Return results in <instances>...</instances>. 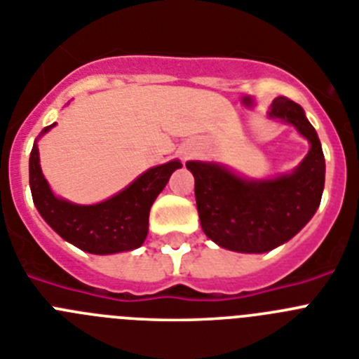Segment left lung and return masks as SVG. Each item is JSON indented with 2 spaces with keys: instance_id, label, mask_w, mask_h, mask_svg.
Instances as JSON below:
<instances>
[{
  "instance_id": "obj_1",
  "label": "left lung",
  "mask_w": 359,
  "mask_h": 359,
  "mask_svg": "<svg viewBox=\"0 0 359 359\" xmlns=\"http://www.w3.org/2000/svg\"><path fill=\"white\" fill-rule=\"evenodd\" d=\"M271 118L291 123L309 142V152L293 172L248 180L215 161H187L194 176L199 221L208 239L239 253H264L287 243L320 207L325 158L315 128L297 102L277 97Z\"/></svg>"
}]
</instances>
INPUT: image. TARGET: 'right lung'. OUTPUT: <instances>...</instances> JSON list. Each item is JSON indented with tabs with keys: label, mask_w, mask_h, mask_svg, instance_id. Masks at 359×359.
<instances>
[{
	"label": "right lung",
	"mask_w": 359,
	"mask_h": 359,
	"mask_svg": "<svg viewBox=\"0 0 359 359\" xmlns=\"http://www.w3.org/2000/svg\"><path fill=\"white\" fill-rule=\"evenodd\" d=\"M53 126L55 123L44 128L39 136L48 133ZM180 167V160L156 165L106 201L97 205H77L57 198L52 192L41 170L37 140L34 142L28 163L32 199L41 217L62 239L82 252L95 255H109L140 248L147 237L152 203L165 189L170 174Z\"/></svg>",
	"instance_id": "obj_1"
}]
</instances>
